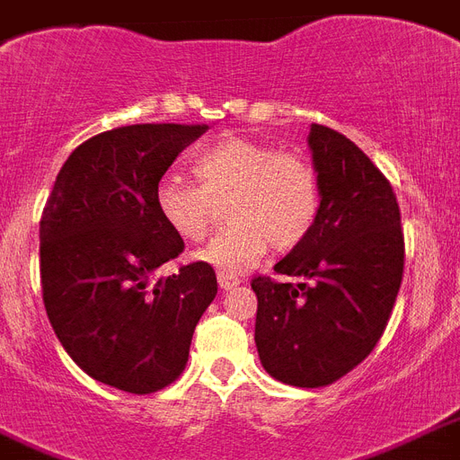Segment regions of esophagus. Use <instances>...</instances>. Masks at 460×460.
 I'll list each match as a JSON object with an SVG mask.
<instances>
[{"label":"esophagus","mask_w":460,"mask_h":460,"mask_svg":"<svg viewBox=\"0 0 460 460\" xmlns=\"http://www.w3.org/2000/svg\"><path fill=\"white\" fill-rule=\"evenodd\" d=\"M217 282H219V287H222V289H226V292H229V289H234V287L241 285V277L229 275V272H219V275H217Z\"/></svg>","instance_id":"1"}]
</instances>
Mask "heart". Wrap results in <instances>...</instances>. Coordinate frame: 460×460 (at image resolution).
Instances as JSON below:
<instances>
[{"label": "heart", "mask_w": 460, "mask_h": 460, "mask_svg": "<svg viewBox=\"0 0 460 460\" xmlns=\"http://www.w3.org/2000/svg\"><path fill=\"white\" fill-rule=\"evenodd\" d=\"M198 185L166 178L154 205L168 229L183 241H202L226 202L229 226L219 231L195 261L222 272H243L268 253L292 251L311 234L321 207L314 166L294 152L248 137H224L192 159Z\"/></svg>", "instance_id": "1"}]
</instances>
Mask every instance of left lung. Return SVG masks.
<instances>
[{
    "label": "left lung",
    "instance_id": "8db88e82",
    "mask_svg": "<svg viewBox=\"0 0 460 460\" xmlns=\"http://www.w3.org/2000/svg\"><path fill=\"white\" fill-rule=\"evenodd\" d=\"M321 190L311 234L255 277V347L262 369L299 388L328 385L376 347L402 282L405 243L394 188L345 135L311 125Z\"/></svg>",
    "mask_w": 460,
    "mask_h": 460
}]
</instances>
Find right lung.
Instances as JSON below:
<instances>
[{
    "mask_svg": "<svg viewBox=\"0 0 460 460\" xmlns=\"http://www.w3.org/2000/svg\"><path fill=\"white\" fill-rule=\"evenodd\" d=\"M207 125H128L69 154L40 217V285L58 340L91 378L154 394L181 376L195 325L217 296L212 265L156 277L183 238L154 195Z\"/></svg>",
    "mask_w": 460,
    "mask_h": 460,
    "instance_id": "obj_1",
    "label": "right lung"
}]
</instances>
